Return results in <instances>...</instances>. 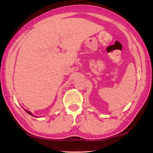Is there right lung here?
<instances>
[{
    "label": "right lung",
    "mask_w": 153,
    "mask_h": 153,
    "mask_svg": "<svg viewBox=\"0 0 153 153\" xmlns=\"http://www.w3.org/2000/svg\"><path fill=\"white\" fill-rule=\"evenodd\" d=\"M25 110V111H26V112H27V113H28V114H30V115H31V116H34V115H33V114H32V113H31V112H30V111H27V110H26V109H24ZM37 117V116H36Z\"/></svg>",
    "instance_id": "right-lung-1"
}]
</instances>
